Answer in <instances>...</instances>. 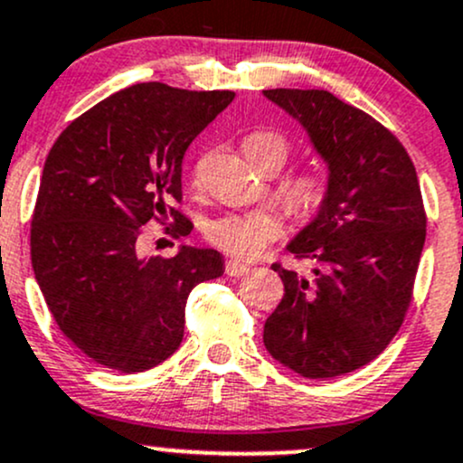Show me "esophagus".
Returning <instances> with one entry per match:
<instances>
[{
    "label": "esophagus",
    "mask_w": 463,
    "mask_h": 463,
    "mask_svg": "<svg viewBox=\"0 0 463 463\" xmlns=\"http://www.w3.org/2000/svg\"><path fill=\"white\" fill-rule=\"evenodd\" d=\"M250 268L246 266V263H240V261H226V274L228 277H243Z\"/></svg>",
    "instance_id": "34e87169"
}]
</instances>
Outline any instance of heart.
<instances>
[{"instance_id":"heart-1","label":"heart","mask_w":463,"mask_h":463,"mask_svg":"<svg viewBox=\"0 0 463 463\" xmlns=\"http://www.w3.org/2000/svg\"><path fill=\"white\" fill-rule=\"evenodd\" d=\"M243 151L268 157L277 171L289 157V142L279 131H255L243 140ZM329 200V175L321 169H303L286 182L283 202L298 220H312ZM283 226L277 215L263 211L232 213L208 223L206 237L215 248L235 259H255L266 248L277 243Z\"/></svg>"}]
</instances>
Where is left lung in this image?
Masks as SVG:
<instances>
[{
  "instance_id": "obj_1",
  "label": "left lung",
  "mask_w": 463,
  "mask_h": 463,
  "mask_svg": "<svg viewBox=\"0 0 463 463\" xmlns=\"http://www.w3.org/2000/svg\"><path fill=\"white\" fill-rule=\"evenodd\" d=\"M298 120L329 166V200L288 250L312 261L286 270L263 325L274 360L303 378H336L378 358L413 298L426 213L402 142L327 90H263Z\"/></svg>"
}]
</instances>
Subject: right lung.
<instances>
[{
  "label": "right lung",
  "mask_w": 463,
  "mask_h": 463,
  "mask_svg": "<svg viewBox=\"0 0 463 463\" xmlns=\"http://www.w3.org/2000/svg\"><path fill=\"white\" fill-rule=\"evenodd\" d=\"M235 91L138 83L80 114L43 165L30 228L39 288L61 332L88 358L123 373L165 363L184 336L197 283L223 274L211 248L142 255V228L182 237V160Z\"/></svg>",
  "instance_id": "add662e5"
}]
</instances>
